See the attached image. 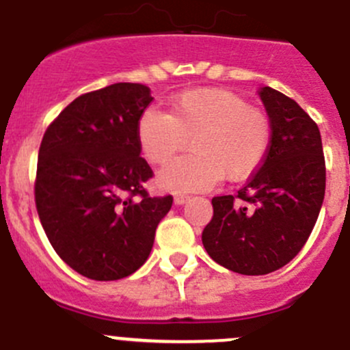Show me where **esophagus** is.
<instances>
[{
	"mask_svg": "<svg viewBox=\"0 0 350 350\" xmlns=\"http://www.w3.org/2000/svg\"><path fill=\"white\" fill-rule=\"evenodd\" d=\"M188 200H189V196L188 195H181V193L174 196V203H178V205H183V203L188 202Z\"/></svg>",
	"mask_w": 350,
	"mask_h": 350,
	"instance_id": "obj_1",
	"label": "esophagus"
}]
</instances>
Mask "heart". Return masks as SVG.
Returning a JSON list of instances; mask_svg holds the SVG:
<instances>
[{"mask_svg": "<svg viewBox=\"0 0 350 350\" xmlns=\"http://www.w3.org/2000/svg\"><path fill=\"white\" fill-rule=\"evenodd\" d=\"M138 144L150 164L171 161L189 140L191 154L159 174L171 191L208 189L226 178L243 181L258 171L272 145L269 114L226 89L186 90L167 113L148 109L138 121Z\"/></svg>", "mask_w": 350, "mask_h": 350, "instance_id": "heart-1", "label": "heart"}]
</instances>
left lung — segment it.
<instances>
[{
	"instance_id": "8db88e82",
	"label": "left lung",
	"mask_w": 350,
	"mask_h": 350,
	"mask_svg": "<svg viewBox=\"0 0 350 350\" xmlns=\"http://www.w3.org/2000/svg\"><path fill=\"white\" fill-rule=\"evenodd\" d=\"M273 137L265 162L237 195L213 196V217L202 232L213 261L243 275L287 265L306 244L325 196L320 130L299 104L261 87Z\"/></svg>"
}]
</instances>
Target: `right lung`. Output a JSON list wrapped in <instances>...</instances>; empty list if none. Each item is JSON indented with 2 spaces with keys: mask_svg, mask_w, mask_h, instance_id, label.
Wrapping results in <instances>:
<instances>
[{
  "mask_svg": "<svg viewBox=\"0 0 350 350\" xmlns=\"http://www.w3.org/2000/svg\"><path fill=\"white\" fill-rule=\"evenodd\" d=\"M154 97L142 83L81 94L47 126L37 161L36 206L51 246L92 280L137 272L172 196H150L138 121Z\"/></svg>",
  "mask_w": 350,
  "mask_h": 350,
  "instance_id": "obj_1",
  "label": "right lung"
}]
</instances>
